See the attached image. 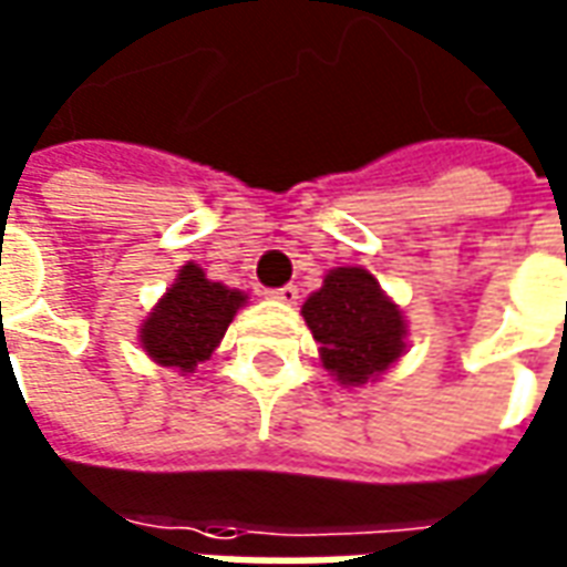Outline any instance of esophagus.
<instances>
[{"mask_svg":"<svg viewBox=\"0 0 567 567\" xmlns=\"http://www.w3.org/2000/svg\"><path fill=\"white\" fill-rule=\"evenodd\" d=\"M269 298L282 300V303H298V285H282V288H272Z\"/></svg>","mask_w":567,"mask_h":567,"instance_id":"34e87169","label":"esophagus"}]
</instances>
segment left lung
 Instances as JSON below:
<instances>
[{
  "mask_svg": "<svg viewBox=\"0 0 567 567\" xmlns=\"http://www.w3.org/2000/svg\"><path fill=\"white\" fill-rule=\"evenodd\" d=\"M300 313L341 384H365L403 353V316L360 267L332 269Z\"/></svg>",
  "mask_w": 567,
  "mask_h": 567,
  "instance_id": "1",
  "label": "left lung"
}]
</instances>
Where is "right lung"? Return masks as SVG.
Masks as SVG:
<instances>
[{"mask_svg":"<svg viewBox=\"0 0 567 567\" xmlns=\"http://www.w3.org/2000/svg\"><path fill=\"white\" fill-rule=\"evenodd\" d=\"M245 303L241 291L210 282L202 267L186 264L179 279L154 307L142 326V348L161 365L179 372H195V365L210 360L235 310Z\"/></svg>","mask_w":567,"mask_h":567,"instance_id":"right-lung-1","label":"right lung"}]
</instances>
